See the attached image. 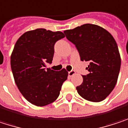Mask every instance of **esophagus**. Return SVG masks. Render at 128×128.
<instances>
[{"instance_id":"1","label":"esophagus","mask_w":128,"mask_h":128,"mask_svg":"<svg viewBox=\"0 0 128 128\" xmlns=\"http://www.w3.org/2000/svg\"><path fill=\"white\" fill-rule=\"evenodd\" d=\"M74 74H75V72H74V71H73V70L71 71V72H68V76H73Z\"/></svg>"}]
</instances>
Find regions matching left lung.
<instances>
[{
    "label": "left lung",
    "mask_w": 128,
    "mask_h": 128,
    "mask_svg": "<svg viewBox=\"0 0 128 128\" xmlns=\"http://www.w3.org/2000/svg\"><path fill=\"white\" fill-rule=\"evenodd\" d=\"M66 37L75 45L82 61L89 62L82 83L76 87L85 100L98 102L104 100L115 87L121 66L117 44L104 28L86 24L64 31Z\"/></svg>",
    "instance_id": "1"
}]
</instances>
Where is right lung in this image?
I'll return each mask as SVG.
<instances>
[{
  "mask_svg": "<svg viewBox=\"0 0 128 128\" xmlns=\"http://www.w3.org/2000/svg\"><path fill=\"white\" fill-rule=\"evenodd\" d=\"M63 38L61 32L37 28L25 32L14 45L11 55L14 82L26 100L36 106L54 102L67 80L65 68L60 72L45 68L52 62L55 42Z\"/></svg>",
  "mask_w": 128,
  "mask_h": 128,
  "instance_id": "right-lung-1",
  "label": "right lung"
}]
</instances>
